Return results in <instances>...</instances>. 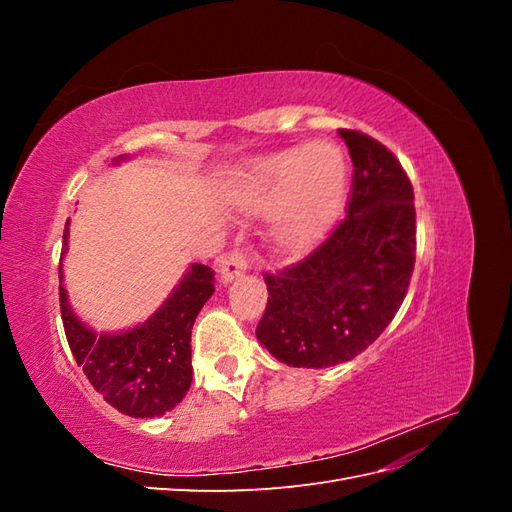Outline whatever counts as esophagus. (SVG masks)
I'll return each mask as SVG.
<instances>
[{
  "label": "esophagus",
  "mask_w": 512,
  "mask_h": 512,
  "mask_svg": "<svg viewBox=\"0 0 512 512\" xmlns=\"http://www.w3.org/2000/svg\"><path fill=\"white\" fill-rule=\"evenodd\" d=\"M247 269H250V260H247V254H243L241 250L230 252L222 258L220 262V277L222 282L228 284L232 280H237Z\"/></svg>",
  "instance_id": "34e87169"
}]
</instances>
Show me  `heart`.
<instances>
[{"label":"heart","mask_w":512,"mask_h":512,"mask_svg":"<svg viewBox=\"0 0 512 512\" xmlns=\"http://www.w3.org/2000/svg\"><path fill=\"white\" fill-rule=\"evenodd\" d=\"M348 168L335 145L307 143L260 158L239 175L230 196L241 211L273 207L269 241L286 258H299L329 235L346 205Z\"/></svg>","instance_id":"heart-1"}]
</instances>
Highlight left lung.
Returning <instances> with one entry per match:
<instances>
[{
	"mask_svg": "<svg viewBox=\"0 0 512 512\" xmlns=\"http://www.w3.org/2000/svg\"><path fill=\"white\" fill-rule=\"evenodd\" d=\"M352 170L344 222L299 265L267 273V309L256 337L292 367L352 361L380 337L404 303L416 252L412 183L374 138L339 130Z\"/></svg>",
	"mask_w": 512,
	"mask_h": 512,
	"instance_id": "8db88e82",
	"label": "left lung"
}]
</instances>
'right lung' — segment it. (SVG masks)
<instances>
[{"label": "right lung", "mask_w": 512, "mask_h": 512, "mask_svg": "<svg viewBox=\"0 0 512 512\" xmlns=\"http://www.w3.org/2000/svg\"><path fill=\"white\" fill-rule=\"evenodd\" d=\"M126 156L115 158V164ZM64 230L61 260L68 252ZM59 260V305L64 331L76 363L91 386L115 410L134 418H153L173 410L192 384V327L213 294V271L190 265L168 299L145 322L119 333H96L74 314Z\"/></svg>", "instance_id": "add662e5"}]
</instances>
